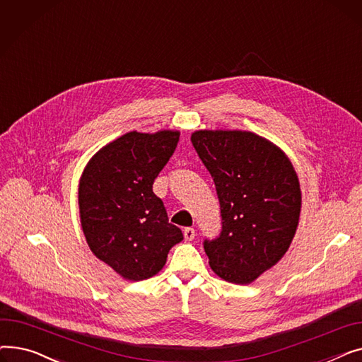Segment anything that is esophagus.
I'll return each instance as SVG.
<instances>
[{"mask_svg": "<svg viewBox=\"0 0 362 362\" xmlns=\"http://www.w3.org/2000/svg\"><path fill=\"white\" fill-rule=\"evenodd\" d=\"M183 236H185V240H194L195 230L192 229V227H186V229L183 230Z\"/></svg>", "mask_w": 362, "mask_h": 362, "instance_id": "34e87169", "label": "esophagus"}]
</instances>
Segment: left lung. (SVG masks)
I'll list each match as a JSON object with an SVG mask.
<instances>
[{"label":"left lung","mask_w":362,"mask_h":362,"mask_svg":"<svg viewBox=\"0 0 362 362\" xmlns=\"http://www.w3.org/2000/svg\"><path fill=\"white\" fill-rule=\"evenodd\" d=\"M191 142L220 202L221 232L204 239L205 254L221 279L251 283L286 254L295 236L298 176L277 146L251 132L199 130Z\"/></svg>","instance_id":"obj_1"}]
</instances>
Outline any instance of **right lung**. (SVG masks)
<instances>
[{
  "label": "right lung",
  "instance_id": "obj_1",
  "mask_svg": "<svg viewBox=\"0 0 362 362\" xmlns=\"http://www.w3.org/2000/svg\"><path fill=\"white\" fill-rule=\"evenodd\" d=\"M179 132H130L104 146L79 185L82 229L90 251L127 280L157 274L183 239L168 223L152 185L179 142Z\"/></svg>",
  "mask_w": 362,
  "mask_h": 362
}]
</instances>
